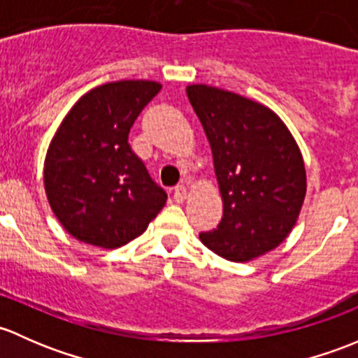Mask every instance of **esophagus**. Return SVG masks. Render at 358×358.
I'll use <instances>...</instances> for the list:
<instances>
[{
    "mask_svg": "<svg viewBox=\"0 0 358 358\" xmlns=\"http://www.w3.org/2000/svg\"><path fill=\"white\" fill-rule=\"evenodd\" d=\"M186 194H187V187L182 186V184H179V186L174 187V200L178 201V203H182V201L186 200Z\"/></svg>",
    "mask_w": 358,
    "mask_h": 358,
    "instance_id": "34e87169",
    "label": "esophagus"
}]
</instances>
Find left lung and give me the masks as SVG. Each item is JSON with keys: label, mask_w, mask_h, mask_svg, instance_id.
<instances>
[{"label": "left lung", "mask_w": 358, "mask_h": 358, "mask_svg": "<svg viewBox=\"0 0 358 358\" xmlns=\"http://www.w3.org/2000/svg\"><path fill=\"white\" fill-rule=\"evenodd\" d=\"M213 155L224 215L201 243L231 262H248L285 241L305 200L300 150L272 110L219 87L186 90Z\"/></svg>", "instance_id": "left-lung-1"}]
</instances>
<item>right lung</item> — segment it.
Masks as SVG:
<instances>
[{
    "mask_svg": "<svg viewBox=\"0 0 358 358\" xmlns=\"http://www.w3.org/2000/svg\"><path fill=\"white\" fill-rule=\"evenodd\" d=\"M160 84L117 80L84 94L67 113L44 162V189L69 234L119 248L143 234L167 193L129 145V132Z\"/></svg>",
    "mask_w": 358,
    "mask_h": 358,
    "instance_id": "1",
    "label": "right lung"
}]
</instances>
